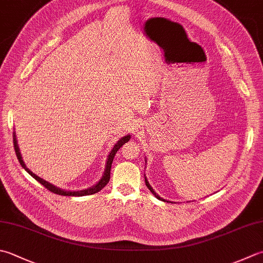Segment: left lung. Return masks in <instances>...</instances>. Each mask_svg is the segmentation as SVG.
Instances as JSON below:
<instances>
[{"label":"left lung","instance_id":"1","mask_svg":"<svg viewBox=\"0 0 263 263\" xmlns=\"http://www.w3.org/2000/svg\"><path fill=\"white\" fill-rule=\"evenodd\" d=\"M145 181H146V186H147V188H148L149 190H151V192H152V193H153L154 195H155V197H156V198H158V199H161V200H165V199H163V198H161V197H159V196H158V195H157V194H156L155 192H154V189H153V188L151 187V184H149V182L147 181V179H146V177H145Z\"/></svg>","mask_w":263,"mask_h":263}]
</instances>
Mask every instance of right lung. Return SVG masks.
Segmentation results:
<instances>
[{"mask_svg":"<svg viewBox=\"0 0 263 263\" xmlns=\"http://www.w3.org/2000/svg\"><path fill=\"white\" fill-rule=\"evenodd\" d=\"M130 138H131L130 136H126V137H124V138H122L120 141H117V143L114 146V148H112V151L109 153V155H108L105 173H104V176H102L100 181L98 182L97 184H95L93 187L87 188V189H84V190H79V192H67V190H63V189H60V188H58V187H55V186H53V184H51V183H49L48 181H45V180L41 179L40 177H37V176H36V174H34L32 171H30L29 168H27V166L25 165V163H24V161H23L22 155H20V152H19V148H18V145H17V141H15L14 133H13V146H14L15 155H17V158H18V161H19V163H20V165H22V166L26 170V171H27V172L30 174V176H32L35 180H37V181H39L41 184H43V186H44L46 189L50 190L51 193H54V194H57V195H61V196H86V195H92V194H96V193H98V192H100V190H101L102 188H104L108 182H109L111 163H112V159H114L115 154L117 153L118 149H120L123 145H124L125 142H127L128 140H130Z\"/></svg>","mask_w":263,"mask_h":263,"instance_id":"obj_1","label":"right lung"}]
</instances>
